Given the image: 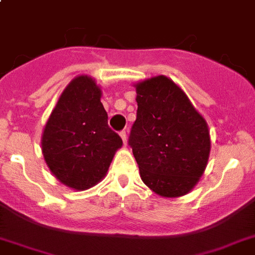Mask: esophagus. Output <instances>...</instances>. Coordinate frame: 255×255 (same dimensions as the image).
<instances>
[{
  "label": "esophagus",
  "mask_w": 255,
  "mask_h": 255,
  "mask_svg": "<svg viewBox=\"0 0 255 255\" xmlns=\"http://www.w3.org/2000/svg\"><path fill=\"white\" fill-rule=\"evenodd\" d=\"M120 137H122V140H123L124 144L127 143V131H126V129L120 131Z\"/></svg>",
  "instance_id": "obj_1"
}]
</instances>
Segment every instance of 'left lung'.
Instances as JSON below:
<instances>
[{
	"instance_id": "8db88e82",
	"label": "left lung",
	"mask_w": 255,
	"mask_h": 255,
	"mask_svg": "<svg viewBox=\"0 0 255 255\" xmlns=\"http://www.w3.org/2000/svg\"><path fill=\"white\" fill-rule=\"evenodd\" d=\"M135 123L128 144L144 184L163 197L193 189L209 159L205 119L188 96L164 75L136 85Z\"/></svg>"
}]
</instances>
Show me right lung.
I'll return each mask as SVG.
<instances>
[{
    "label": "right lung",
    "mask_w": 255,
    "mask_h": 255,
    "mask_svg": "<svg viewBox=\"0 0 255 255\" xmlns=\"http://www.w3.org/2000/svg\"><path fill=\"white\" fill-rule=\"evenodd\" d=\"M100 92L92 78H75L62 92L42 135L47 167L74 189L85 190L99 182L123 144L108 127Z\"/></svg>",
    "instance_id": "1"
}]
</instances>
